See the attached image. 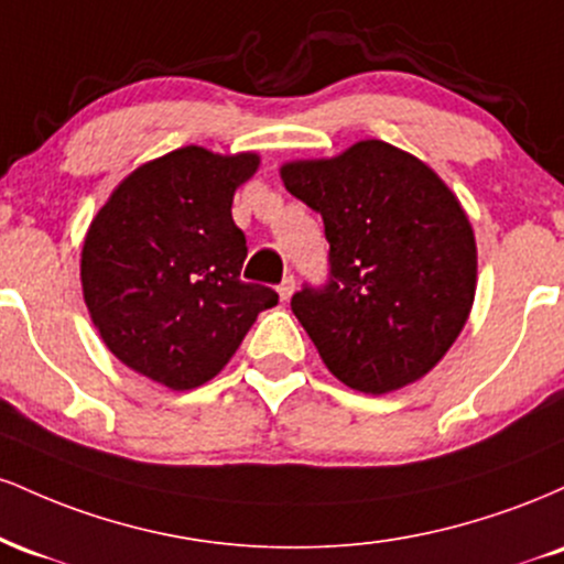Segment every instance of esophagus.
Returning a JSON list of instances; mask_svg holds the SVG:
<instances>
[{
  "label": "esophagus",
  "mask_w": 564,
  "mask_h": 564,
  "mask_svg": "<svg viewBox=\"0 0 564 564\" xmlns=\"http://www.w3.org/2000/svg\"><path fill=\"white\" fill-rule=\"evenodd\" d=\"M291 294H294V275H286L281 283H278V296H281L283 302H289Z\"/></svg>",
  "instance_id": "34e87169"
}]
</instances>
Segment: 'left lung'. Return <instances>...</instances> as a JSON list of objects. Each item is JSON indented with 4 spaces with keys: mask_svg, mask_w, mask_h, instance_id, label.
<instances>
[{
    "mask_svg": "<svg viewBox=\"0 0 564 564\" xmlns=\"http://www.w3.org/2000/svg\"><path fill=\"white\" fill-rule=\"evenodd\" d=\"M332 243L328 286L291 310L349 390L394 392L435 368L467 326L477 291L475 230L443 177L384 140L281 166Z\"/></svg>",
    "mask_w": 564,
    "mask_h": 564,
    "instance_id": "1",
    "label": "left lung"
}]
</instances>
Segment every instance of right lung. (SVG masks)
<instances>
[{
  "mask_svg": "<svg viewBox=\"0 0 564 564\" xmlns=\"http://www.w3.org/2000/svg\"><path fill=\"white\" fill-rule=\"evenodd\" d=\"M260 153L185 145L129 172L82 246V294L97 334L140 377L170 390L215 379L241 347L268 286L241 281L246 236L232 196Z\"/></svg>",
  "mask_w": 564,
  "mask_h": 564,
  "instance_id": "1",
  "label": "right lung"
}]
</instances>
